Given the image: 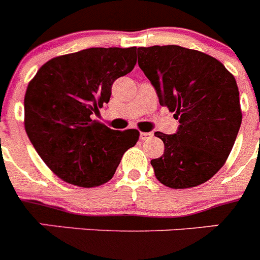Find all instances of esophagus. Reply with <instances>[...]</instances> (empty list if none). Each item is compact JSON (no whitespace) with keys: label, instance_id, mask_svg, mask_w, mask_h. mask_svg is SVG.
Returning a JSON list of instances; mask_svg holds the SVG:
<instances>
[{"label":"esophagus","instance_id":"obj_1","mask_svg":"<svg viewBox=\"0 0 260 260\" xmlns=\"http://www.w3.org/2000/svg\"><path fill=\"white\" fill-rule=\"evenodd\" d=\"M152 138V133H141V141H147Z\"/></svg>","mask_w":260,"mask_h":260}]
</instances>
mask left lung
Here are the masks:
<instances>
[{
  "label": "left lung",
  "mask_w": 260,
  "mask_h": 260,
  "mask_svg": "<svg viewBox=\"0 0 260 260\" xmlns=\"http://www.w3.org/2000/svg\"><path fill=\"white\" fill-rule=\"evenodd\" d=\"M138 65L180 122L176 134L155 133L164 142V155L151 160L156 178L171 189L202 185L225 164L240 130L236 79L219 59L178 45L138 48Z\"/></svg>",
  "instance_id": "obj_1"
}]
</instances>
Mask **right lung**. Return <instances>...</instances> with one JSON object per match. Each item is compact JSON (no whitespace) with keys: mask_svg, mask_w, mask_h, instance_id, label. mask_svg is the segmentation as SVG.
Returning a JSON list of instances; mask_svg holds the SVG:
<instances>
[{"mask_svg":"<svg viewBox=\"0 0 260 260\" xmlns=\"http://www.w3.org/2000/svg\"><path fill=\"white\" fill-rule=\"evenodd\" d=\"M137 63V48H89L49 59L24 96V128L43 161L62 181L100 186L114 176L139 132L112 130L91 118L109 102L112 84Z\"/></svg>","mask_w":260,"mask_h":260,"instance_id":"1","label":"right lung"}]
</instances>
